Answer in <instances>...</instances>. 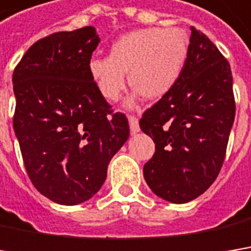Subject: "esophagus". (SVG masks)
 <instances>
[{"instance_id":"1","label":"esophagus","mask_w":251,"mask_h":251,"mask_svg":"<svg viewBox=\"0 0 251 251\" xmlns=\"http://www.w3.org/2000/svg\"><path fill=\"white\" fill-rule=\"evenodd\" d=\"M129 127H130V133L132 135H136L140 130L139 121H138L136 116H129Z\"/></svg>"}]
</instances>
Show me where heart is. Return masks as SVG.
I'll list each match as a JSON object with an SVG mask.
<instances>
[{
    "instance_id": "heart-1",
    "label": "heart",
    "mask_w": 251,
    "mask_h": 251,
    "mask_svg": "<svg viewBox=\"0 0 251 251\" xmlns=\"http://www.w3.org/2000/svg\"><path fill=\"white\" fill-rule=\"evenodd\" d=\"M189 39L177 28H142L118 38L109 56H95L88 71L96 89L108 102H118L127 86V75L133 96L126 102L132 108L139 96L159 99L176 86L187 61Z\"/></svg>"
}]
</instances>
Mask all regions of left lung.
<instances>
[{"instance_id": "1", "label": "left lung", "mask_w": 251, "mask_h": 251, "mask_svg": "<svg viewBox=\"0 0 251 251\" xmlns=\"http://www.w3.org/2000/svg\"><path fill=\"white\" fill-rule=\"evenodd\" d=\"M190 31L180 79L139 122L155 142L145 180L156 196L177 204L199 198L216 180L236 112L228 62L203 32Z\"/></svg>"}]
</instances>
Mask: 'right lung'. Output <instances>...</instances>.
Here are the masks:
<instances>
[{"label": "right lung", "mask_w": 251, "mask_h": 251, "mask_svg": "<svg viewBox=\"0 0 251 251\" xmlns=\"http://www.w3.org/2000/svg\"><path fill=\"white\" fill-rule=\"evenodd\" d=\"M99 42L94 26L52 34L25 52L12 76L25 169L38 192L59 204L94 198L129 138L126 116L111 111L88 71Z\"/></svg>", "instance_id": "add662e5"}]
</instances>
